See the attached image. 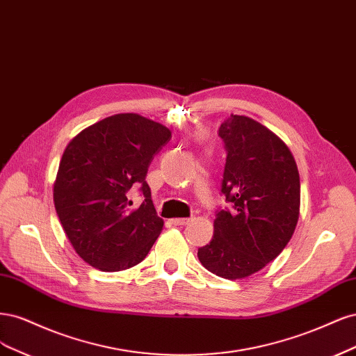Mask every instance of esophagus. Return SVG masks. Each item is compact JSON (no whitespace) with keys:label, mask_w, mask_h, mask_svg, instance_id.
<instances>
[{"label":"esophagus","mask_w":356,"mask_h":356,"mask_svg":"<svg viewBox=\"0 0 356 356\" xmlns=\"http://www.w3.org/2000/svg\"><path fill=\"white\" fill-rule=\"evenodd\" d=\"M191 222V219H188V217H183V219H173L171 220V223H173L175 226H185Z\"/></svg>","instance_id":"1"}]
</instances>
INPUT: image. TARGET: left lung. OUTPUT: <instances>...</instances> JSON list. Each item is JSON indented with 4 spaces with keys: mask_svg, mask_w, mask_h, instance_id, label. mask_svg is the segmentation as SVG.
<instances>
[{
    "mask_svg": "<svg viewBox=\"0 0 356 356\" xmlns=\"http://www.w3.org/2000/svg\"><path fill=\"white\" fill-rule=\"evenodd\" d=\"M217 133L226 149L220 192L229 207L217 209L213 238L198 259L217 277L239 280L289 244L299 220L300 179L290 149L260 122L231 115Z\"/></svg>",
    "mask_w": 356,
    "mask_h": 356,
    "instance_id": "8db88e82",
    "label": "left lung"
}]
</instances>
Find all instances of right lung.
<instances>
[{
	"instance_id": "add662e5",
	"label": "right lung",
	"mask_w": 356,
	"mask_h": 356,
	"mask_svg": "<svg viewBox=\"0 0 356 356\" xmlns=\"http://www.w3.org/2000/svg\"><path fill=\"white\" fill-rule=\"evenodd\" d=\"M171 139L163 124L118 113L79 133L65 149L54 183V207L84 261L105 272L136 266L152 248L164 220L146 183L154 156ZM134 188L145 198L133 208Z\"/></svg>"
}]
</instances>
